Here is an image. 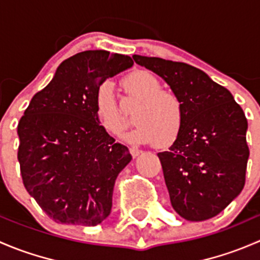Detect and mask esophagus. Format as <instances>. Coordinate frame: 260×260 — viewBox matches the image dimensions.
<instances>
[{
  "label": "esophagus",
  "instance_id": "esophagus-1",
  "mask_svg": "<svg viewBox=\"0 0 260 260\" xmlns=\"http://www.w3.org/2000/svg\"><path fill=\"white\" fill-rule=\"evenodd\" d=\"M129 152H131V154H132L133 157H137L138 154L142 153V151H141V149H138V148H136V147H131Z\"/></svg>",
  "mask_w": 260,
  "mask_h": 260
}]
</instances>
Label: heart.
<instances>
[{"instance_id": "b5f03b06", "label": "heart", "mask_w": 260, "mask_h": 260, "mask_svg": "<svg viewBox=\"0 0 260 260\" xmlns=\"http://www.w3.org/2000/svg\"><path fill=\"white\" fill-rule=\"evenodd\" d=\"M123 86L132 98L141 102L135 112L137 127L128 135V140L145 145L154 143L157 147L172 145L183 123V108L179 96L164 90L159 80L146 70L131 73L123 80ZM93 108L99 124L111 135H120L127 128L128 119L120 112L111 81L98 86Z\"/></svg>"}]
</instances>
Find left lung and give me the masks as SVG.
Wrapping results in <instances>:
<instances>
[{
	"label": "left lung",
	"instance_id": "obj_1",
	"mask_svg": "<svg viewBox=\"0 0 260 260\" xmlns=\"http://www.w3.org/2000/svg\"><path fill=\"white\" fill-rule=\"evenodd\" d=\"M162 78L183 108L181 132L159 152L172 208L190 221L220 214L245 185L248 120L229 90L185 62L133 55Z\"/></svg>",
	"mask_w": 260,
	"mask_h": 260
}]
</instances>
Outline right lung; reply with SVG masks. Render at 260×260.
Listing matches in <instances>:
<instances>
[{
    "mask_svg": "<svg viewBox=\"0 0 260 260\" xmlns=\"http://www.w3.org/2000/svg\"><path fill=\"white\" fill-rule=\"evenodd\" d=\"M132 65L127 55L79 52L59 65L18 122L23 186L55 222L94 226L111 214L115 179L132 156L99 124L93 102L104 80Z\"/></svg>",
    "mask_w": 260,
    "mask_h": 260,
    "instance_id": "obj_1",
    "label": "right lung"
}]
</instances>
